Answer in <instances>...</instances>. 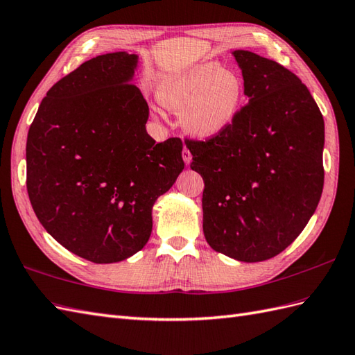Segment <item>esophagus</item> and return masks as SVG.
<instances>
[{
    "instance_id": "esophagus-1",
    "label": "esophagus",
    "mask_w": 355,
    "mask_h": 355,
    "mask_svg": "<svg viewBox=\"0 0 355 355\" xmlns=\"http://www.w3.org/2000/svg\"><path fill=\"white\" fill-rule=\"evenodd\" d=\"M181 155H183V160H184L186 164H189V163L192 162V154H191V151L187 150V148H183V151H181Z\"/></svg>"
}]
</instances>
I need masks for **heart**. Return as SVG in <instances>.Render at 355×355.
I'll use <instances>...</instances> for the list:
<instances>
[{
  "instance_id": "heart-1",
  "label": "heart",
  "mask_w": 355,
  "mask_h": 355,
  "mask_svg": "<svg viewBox=\"0 0 355 355\" xmlns=\"http://www.w3.org/2000/svg\"><path fill=\"white\" fill-rule=\"evenodd\" d=\"M157 98L180 113L181 125L198 139H211L236 122L245 103V83L239 73L218 63H201L164 78Z\"/></svg>"
}]
</instances>
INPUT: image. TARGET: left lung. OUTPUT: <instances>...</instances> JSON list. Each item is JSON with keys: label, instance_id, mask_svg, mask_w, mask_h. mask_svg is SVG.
Returning a JSON list of instances; mask_svg holds the SVG:
<instances>
[{"label": "left lung", "instance_id": "obj_1", "mask_svg": "<svg viewBox=\"0 0 355 355\" xmlns=\"http://www.w3.org/2000/svg\"><path fill=\"white\" fill-rule=\"evenodd\" d=\"M246 103L224 133L184 139L204 180L202 230L213 250L263 261L289 246L324 187V118L292 71L237 49Z\"/></svg>", "mask_w": 355, "mask_h": 355}]
</instances>
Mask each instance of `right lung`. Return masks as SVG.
Masks as SVG:
<instances>
[{
  "instance_id": "add662e5",
  "label": "right lung",
  "mask_w": 355,
  "mask_h": 355,
  "mask_svg": "<svg viewBox=\"0 0 355 355\" xmlns=\"http://www.w3.org/2000/svg\"><path fill=\"white\" fill-rule=\"evenodd\" d=\"M136 54L94 57L48 90L27 137V192L40 224L94 263L125 260L153 230L155 200L184 169L183 142L146 133L130 83Z\"/></svg>"
}]
</instances>
